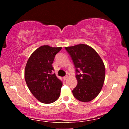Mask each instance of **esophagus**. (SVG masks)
<instances>
[{
  "mask_svg": "<svg viewBox=\"0 0 129 129\" xmlns=\"http://www.w3.org/2000/svg\"><path fill=\"white\" fill-rule=\"evenodd\" d=\"M68 76H66L63 77V79H64V80H67V79H68Z\"/></svg>",
  "mask_w": 129,
  "mask_h": 129,
  "instance_id": "esophagus-1",
  "label": "esophagus"
}]
</instances>
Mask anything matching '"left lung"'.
I'll return each instance as SVG.
<instances>
[{
	"mask_svg": "<svg viewBox=\"0 0 129 129\" xmlns=\"http://www.w3.org/2000/svg\"><path fill=\"white\" fill-rule=\"evenodd\" d=\"M76 68L77 84L72 93L79 101L89 102L98 96L105 79V66L92 47L84 44L65 47Z\"/></svg>",
	"mask_w": 129,
	"mask_h": 129,
	"instance_id": "1",
	"label": "left lung"
}]
</instances>
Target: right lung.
Listing matches in <instances>:
<instances>
[{"instance_id":"1","label":"right lung","mask_w":129,"mask_h":129,"mask_svg":"<svg viewBox=\"0 0 129 129\" xmlns=\"http://www.w3.org/2000/svg\"><path fill=\"white\" fill-rule=\"evenodd\" d=\"M61 47L42 46L31 54L24 69V79L29 89L39 101L53 103L59 99L62 82L52 73V63Z\"/></svg>"}]
</instances>
